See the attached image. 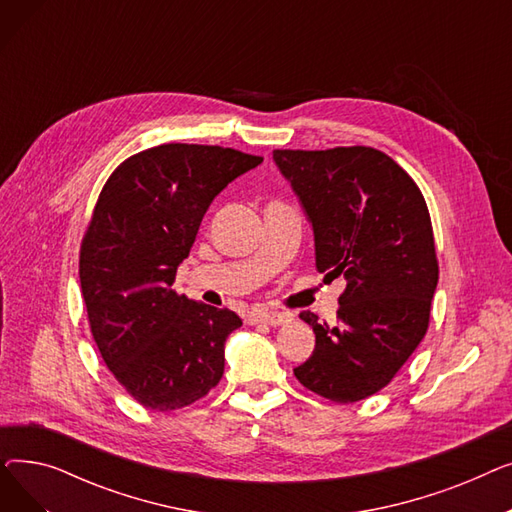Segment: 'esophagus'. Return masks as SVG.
Listing matches in <instances>:
<instances>
[{
  "label": "esophagus",
  "mask_w": 512,
  "mask_h": 512,
  "mask_svg": "<svg viewBox=\"0 0 512 512\" xmlns=\"http://www.w3.org/2000/svg\"><path fill=\"white\" fill-rule=\"evenodd\" d=\"M290 313L286 311H255L251 313V324H267V326H282L290 321Z\"/></svg>",
  "instance_id": "34e87169"
}]
</instances>
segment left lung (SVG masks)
<instances>
[{
	"instance_id": "1",
	"label": "left lung",
	"mask_w": 512,
	"mask_h": 512,
	"mask_svg": "<svg viewBox=\"0 0 512 512\" xmlns=\"http://www.w3.org/2000/svg\"><path fill=\"white\" fill-rule=\"evenodd\" d=\"M315 236V265L344 276L336 326L317 315L311 357L297 380L334 402H357L392 382L429 326L438 257L427 203L415 180L373 147L276 149Z\"/></svg>"
}]
</instances>
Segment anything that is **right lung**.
<instances>
[{"instance_id":"right-lung-1","label":"right lung","mask_w":512,"mask_h":512,"mask_svg":"<svg viewBox=\"0 0 512 512\" xmlns=\"http://www.w3.org/2000/svg\"><path fill=\"white\" fill-rule=\"evenodd\" d=\"M263 157L220 145L166 143L112 172L80 242L78 274L91 334L124 390L166 413L220 384L230 309L172 290L207 207Z\"/></svg>"}]
</instances>
